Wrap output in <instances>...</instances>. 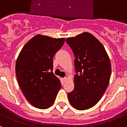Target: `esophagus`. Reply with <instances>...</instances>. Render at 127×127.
Wrapping results in <instances>:
<instances>
[{"label":"esophagus","instance_id":"esophagus-1","mask_svg":"<svg viewBox=\"0 0 127 127\" xmlns=\"http://www.w3.org/2000/svg\"><path fill=\"white\" fill-rule=\"evenodd\" d=\"M66 81H67V77H64V78H62L63 82H65Z\"/></svg>","mask_w":127,"mask_h":127}]
</instances>
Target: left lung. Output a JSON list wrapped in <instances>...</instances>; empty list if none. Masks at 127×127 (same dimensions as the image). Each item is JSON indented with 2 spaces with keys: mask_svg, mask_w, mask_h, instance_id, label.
Instances as JSON below:
<instances>
[{
  "mask_svg": "<svg viewBox=\"0 0 127 127\" xmlns=\"http://www.w3.org/2000/svg\"><path fill=\"white\" fill-rule=\"evenodd\" d=\"M66 42L74 55V89L68 94L70 105L85 110L97 104L109 83L111 65L104 46L88 32L69 37Z\"/></svg>",
  "mask_w": 127,
  "mask_h": 127,
  "instance_id": "1",
  "label": "left lung"
}]
</instances>
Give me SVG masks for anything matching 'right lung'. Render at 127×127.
<instances>
[{
  "mask_svg": "<svg viewBox=\"0 0 127 127\" xmlns=\"http://www.w3.org/2000/svg\"><path fill=\"white\" fill-rule=\"evenodd\" d=\"M64 42L65 38L38 34L19 54L16 62L18 82L26 99L35 107L51 106L61 88L60 79L52 72L53 58Z\"/></svg>",
  "mask_w": 127,
  "mask_h": 127,
  "instance_id": "obj_1",
  "label": "right lung"
}]
</instances>
